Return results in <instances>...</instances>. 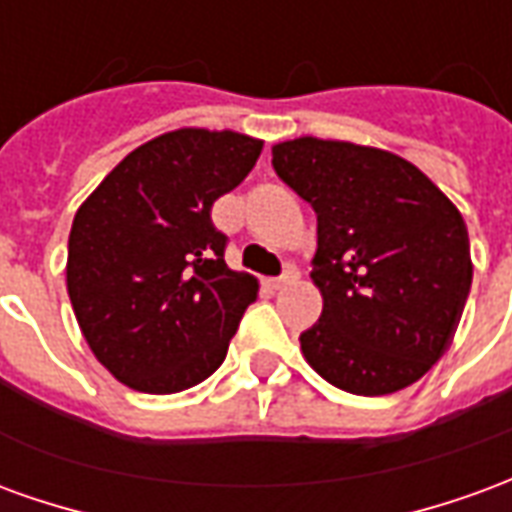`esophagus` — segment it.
<instances>
[{
    "mask_svg": "<svg viewBox=\"0 0 512 512\" xmlns=\"http://www.w3.org/2000/svg\"><path fill=\"white\" fill-rule=\"evenodd\" d=\"M296 279H299V268H296V266H288V271H285L282 277L268 279L266 285H268V288H271V290H282V288H285V285H293Z\"/></svg>",
    "mask_w": 512,
    "mask_h": 512,
    "instance_id": "esophagus-1",
    "label": "esophagus"
}]
</instances>
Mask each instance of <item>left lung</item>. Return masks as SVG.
<instances>
[{
    "label": "left lung",
    "instance_id": "8db88e82",
    "mask_svg": "<svg viewBox=\"0 0 512 512\" xmlns=\"http://www.w3.org/2000/svg\"><path fill=\"white\" fill-rule=\"evenodd\" d=\"M277 175L318 216L312 285L321 321L301 334L307 365L351 395H392L450 348L472 288L461 211L406 158L343 139L271 147Z\"/></svg>",
    "mask_w": 512,
    "mask_h": 512
}]
</instances>
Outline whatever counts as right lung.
<instances>
[{
	"mask_svg": "<svg viewBox=\"0 0 512 512\" xmlns=\"http://www.w3.org/2000/svg\"><path fill=\"white\" fill-rule=\"evenodd\" d=\"M263 139L175 128L131 150L73 216L65 285L95 359L145 395H175L227 356L257 282L224 263L213 202Z\"/></svg>",
	"mask_w": 512,
	"mask_h": 512,
	"instance_id": "obj_1",
	"label": "right lung"
}]
</instances>
